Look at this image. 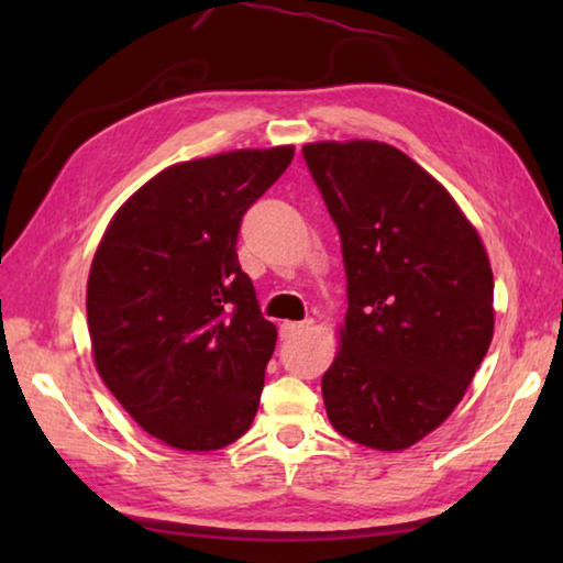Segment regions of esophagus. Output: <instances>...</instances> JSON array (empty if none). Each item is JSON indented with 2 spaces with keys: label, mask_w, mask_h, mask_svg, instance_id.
<instances>
[{
  "label": "esophagus",
  "mask_w": 563,
  "mask_h": 563,
  "mask_svg": "<svg viewBox=\"0 0 563 563\" xmlns=\"http://www.w3.org/2000/svg\"><path fill=\"white\" fill-rule=\"evenodd\" d=\"M310 325H312V320H302V322H283V325H280V338H283V340H288V338L300 335V332L310 330Z\"/></svg>",
  "instance_id": "obj_1"
}]
</instances>
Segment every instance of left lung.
Here are the masks:
<instances>
[{
    "label": "left lung",
    "mask_w": 563,
    "mask_h": 563,
    "mask_svg": "<svg viewBox=\"0 0 563 563\" xmlns=\"http://www.w3.org/2000/svg\"><path fill=\"white\" fill-rule=\"evenodd\" d=\"M338 225L347 275L342 345L322 399L347 440L395 452L460 405L494 335L479 233L442 184L395 146H302Z\"/></svg>",
    "instance_id": "8db88e82"
}]
</instances>
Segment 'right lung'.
<instances>
[{"instance_id":"add662e5","label":"right lung","mask_w":563,"mask_h":563,"mask_svg":"<svg viewBox=\"0 0 563 563\" xmlns=\"http://www.w3.org/2000/svg\"><path fill=\"white\" fill-rule=\"evenodd\" d=\"M295 148H243L176 164L141 186L93 255V362L144 430L184 452L243 437L278 330L238 263L243 213Z\"/></svg>"}]
</instances>
